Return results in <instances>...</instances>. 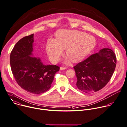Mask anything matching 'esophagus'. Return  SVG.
<instances>
[{
    "instance_id": "esophagus-1",
    "label": "esophagus",
    "mask_w": 127,
    "mask_h": 127,
    "mask_svg": "<svg viewBox=\"0 0 127 127\" xmlns=\"http://www.w3.org/2000/svg\"><path fill=\"white\" fill-rule=\"evenodd\" d=\"M67 69V67H62V66H61V67H60V70H64V69Z\"/></svg>"
}]
</instances>
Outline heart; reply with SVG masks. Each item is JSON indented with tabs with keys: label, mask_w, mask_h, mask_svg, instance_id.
Listing matches in <instances>:
<instances>
[{
	"label": "heart",
	"mask_w": 127,
	"mask_h": 127,
	"mask_svg": "<svg viewBox=\"0 0 127 127\" xmlns=\"http://www.w3.org/2000/svg\"><path fill=\"white\" fill-rule=\"evenodd\" d=\"M55 40L49 39L46 51L53 63H57L65 49L67 59L78 62L86 57L95 47L96 40L87 33L78 30H61L55 35Z\"/></svg>",
	"instance_id": "obj_1"
}]
</instances>
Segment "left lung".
Returning a JSON list of instances; mask_svg holds the SVG:
<instances>
[{"mask_svg": "<svg viewBox=\"0 0 127 127\" xmlns=\"http://www.w3.org/2000/svg\"><path fill=\"white\" fill-rule=\"evenodd\" d=\"M116 63L115 53L109 48L101 49L79 63L73 67L77 88L87 93L102 89L111 79Z\"/></svg>", "mask_w": 127, "mask_h": 127, "instance_id": "left-lung-1", "label": "left lung"}]
</instances>
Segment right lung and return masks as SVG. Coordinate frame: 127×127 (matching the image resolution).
Here are the masks:
<instances>
[{
	"instance_id": "obj_1",
	"label": "right lung",
	"mask_w": 127,
	"mask_h": 127,
	"mask_svg": "<svg viewBox=\"0 0 127 127\" xmlns=\"http://www.w3.org/2000/svg\"><path fill=\"white\" fill-rule=\"evenodd\" d=\"M33 42V34L19 40L11 52L10 63L13 75L18 85L28 92L39 94L50 88L60 67L44 65L40 58L30 57Z\"/></svg>"
}]
</instances>
